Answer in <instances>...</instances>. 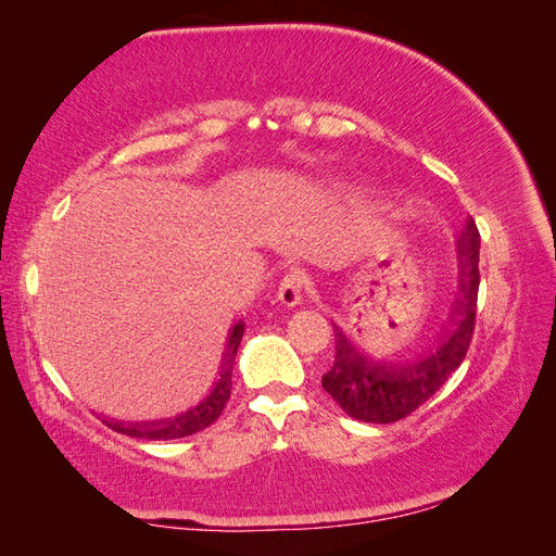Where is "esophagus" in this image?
<instances>
[{"label": "esophagus", "instance_id": "obj_1", "mask_svg": "<svg viewBox=\"0 0 556 556\" xmlns=\"http://www.w3.org/2000/svg\"><path fill=\"white\" fill-rule=\"evenodd\" d=\"M308 289V277L306 271H289V275L281 279L279 285V301L289 308L299 306L304 301V291Z\"/></svg>", "mask_w": 556, "mask_h": 556}]
</instances>
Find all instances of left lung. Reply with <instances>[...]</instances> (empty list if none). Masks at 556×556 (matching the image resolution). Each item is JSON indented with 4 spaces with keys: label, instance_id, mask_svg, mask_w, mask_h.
I'll use <instances>...</instances> for the list:
<instances>
[{
    "label": "left lung",
    "instance_id": "1",
    "mask_svg": "<svg viewBox=\"0 0 556 556\" xmlns=\"http://www.w3.org/2000/svg\"><path fill=\"white\" fill-rule=\"evenodd\" d=\"M478 252L481 235L473 218H468L456 242V294L441 333L425 353L412 361H375L365 355L341 326L336 331V361L324 375V390L341 404V409L357 421L392 425L425 404L439 392L468 353L476 326L478 301Z\"/></svg>",
    "mask_w": 556,
    "mask_h": 556
}]
</instances>
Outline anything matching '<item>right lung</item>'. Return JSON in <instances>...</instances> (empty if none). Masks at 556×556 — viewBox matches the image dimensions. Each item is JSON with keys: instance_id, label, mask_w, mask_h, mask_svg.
Listing matches in <instances>:
<instances>
[{"instance_id": "1", "label": "right lung", "mask_w": 556, "mask_h": 556, "mask_svg": "<svg viewBox=\"0 0 556 556\" xmlns=\"http://www.w3.org/2000/svg\"><path fill=\"white\" fill-rule=\"evenodd\" d=\"M244 333V324L238 321L228 333V343H225L223 363H220V378L213 384L208 397L195 404V407L186 409L178 414V417L168 419H152V421H119V419H102L110 429L119 431V434L135 437V439H149V441H166V439H181L191 437L195 431L211 427L215 419L220 417L230 397L232 388V365L235 355H238V348Z\"/></svg>"}]
</instances>
